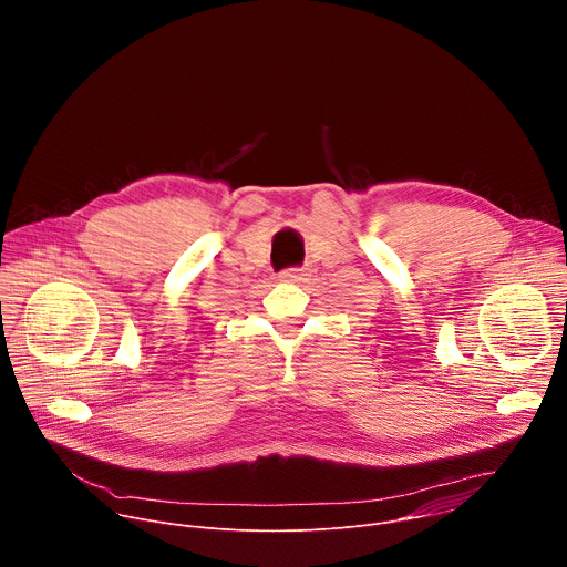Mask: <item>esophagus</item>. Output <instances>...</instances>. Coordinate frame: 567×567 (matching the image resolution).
Listing matches in <instances>:
<instances>
[{
  "label": "esophagus",
  "instance_id": "esophagus-1",
  "mask_svg": "<svg viewBox=\"0 0 567 567\" xmlns=\"http://www.w3.org/2000/svg\"><path fill=\"white\" fill-rule=\"evenodd\" d=\"M305 269L300 267H289L285 271H280V280H287V282H302L305 280Z\"/></svg>",
  "mask_w": 567,
  "mask_h": 567
}]
</instances>
